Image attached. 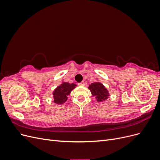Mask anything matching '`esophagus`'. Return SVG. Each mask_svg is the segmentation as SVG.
I'll return each instance as SVG.
<instances>
[{
  "label": "esophagus",
  "mask_w": 160,
  "mask_h": 160,
  "mask_svg": "<svg viewBox=\"0 0 160 160\" xmlns=\"http://www.w3.org/2000/svg\"><path fill=\"white\" fill-rule=\"evenodd\" d=\"M78 85H79V86H84L85 85V83H84L83 81H82V82H81V83H78Z\"/></svg>",
  "instance_id": "obj_1"
}]
</instances>
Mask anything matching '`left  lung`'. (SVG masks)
<instances>
[{"label": "left lung", "instance_id": "left-lung-1", "mask_svg": "<svg viewBox=\"0 0 160 160\" xmlns=\"http://www.w3.org/2000/svg\"><path fill=\"white\" fill-rule=\"evenodd\" d=\"M88 88L91 91L92 95L95 97L97 101L99 102L106 100L109 96L108 90L99 82H95V83H91L89 85Z\"/></svg>", "mask_w": 160, "mask_h": 160}]
</instances>
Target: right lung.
I'll return each mask as SVG.
<instances>
[{
  "label": "right lung",
  "mask_w": 160,
  "mask_h": 160,
  "mask_svg": "<svg viewBox=\"0 0 160 160\" xmlns=\"http://www.w3.org/2000/svg\"><path fill=\"white\" fill-rule=\"evenodd\" d=\"M77 85L74 83H69L67 82H62L59 86L57 87L52 93L54 103L61 105L65 103L71 91L75 88Z\"/></svg>",
  "instance_id": "right-lung-1"
}]
</instances>
